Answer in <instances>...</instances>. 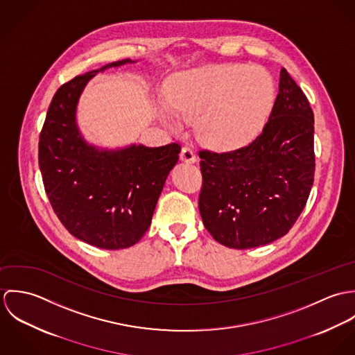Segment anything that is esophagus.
<instances>
[{
	"mask_svg": "<svg viewBox=\"0 0 355 355\" xmlns=\"http://www.w3.org/2000/svg\"><path fill=\"white\" fill-rule=\"evenodd\" d=\"M180 159L187 162V164H194L197 161V157L196 154L193 153V150L190 148H182V152H180Z\"/></svg>",
	"mask_w": 355,
	"mask_h": 355,
	"instance_id": "obj_1",
	"label": "esophagus"
}]
</instances>
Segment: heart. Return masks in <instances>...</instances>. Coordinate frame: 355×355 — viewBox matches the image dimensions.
Instances as JSON below:
<instances>
[{
    "instance_id": "obj_1",
    "label": "heart",
    "mask_w": 355,
    "mask_h": 355,
    "mask_svg": "<svg viewBox=\"0 0 355 355\" xmlns=\"http://www.w3.org/2000/svg\"><path fill=\"white\" fill-rule=\"evenodd\" d=\"M275 100L270 73L258 65L214 64L172 78L164 120L179 127L176 114L196 119L203 144L232 150L249 144L262 128Z\"/></svg>"
}]
</instances>
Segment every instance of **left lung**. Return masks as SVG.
I'll return each instance as SVG.
<instances>
[{
	"label": "left lung",
	"instance_id": "left-lung-1",
	"mask_svg": "<svg viewBox=\"0 0 355 355\" xmlns=\"http://www.w3.org/2000/svg\"><path fill=\"white\" fill-rule=\"evenodd\" d=\"M200 213L218 243L252 249L284 236L304 210L314 180V116L282 68L279 94L262 132L245 148L200 152Z\"/></svg>",
	"mask_w": 355,
	"mask_h": 355
}]
</instances>
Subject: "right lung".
Returning a JSON list of instances; mask_svg holds the SVG:
<instances>
[{
	"label": "right lung",
	"instance_id": "right-lung-1",
	"mask_svg": "<svg viewBox=\"0 0 355 355\" xmlns=\"http://www.w3.org/2000/svg\"><path fill=\"white\" fill-rule=\"evenodd\" d=\"M114 61L64 83L54 94L40 135V169L51 207L75 238L105 250L134 246L145 235L180 146L131 145L100 149L76 123L86 85Z\"/></svg>",
	"mask_w": 355,
	"mask_h": 355
}]
</instances>
